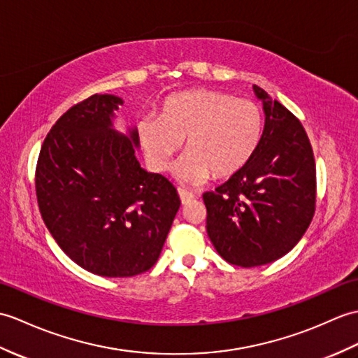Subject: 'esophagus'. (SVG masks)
<instances>
[{"label": "esophagus", "mask_w": 358, "mask_h": 358, "mask_svg": "<svg viewBox=\"0 0 358 358\" xmlns=\"http://www.w3.org/2000/svg\"><path fill=\"white\" fill-rule=\"evenodd\" d=\"M178 196H180V201L182 206L190 203L195 198V195L192 192H189V190H186V189H178Z\"/></svg>", "instance_id": "obj_1"}]
</instances>
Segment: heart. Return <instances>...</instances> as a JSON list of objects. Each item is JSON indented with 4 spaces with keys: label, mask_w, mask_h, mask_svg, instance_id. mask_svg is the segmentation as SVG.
<instances>
[{
    "label": "heart",
    "mask_w": 358,
    "mask_h": 358,
    "mask_svg": "<svg viewBox=\"0 0 358 358\" xmlns=\"http://www.w3.org/2000/svg\"><path fill=\"white\" fill-rule=\"evenodd\" d=\"M148 164L164 172L185 140L187 152L173 168L178 181L198 186L230 178L252 162L264 136V113L252 99L218 90H189L164 99L159 117L137 123Z\"/></svg>",
    "instance_id": "heart-1"
}]
</instances>
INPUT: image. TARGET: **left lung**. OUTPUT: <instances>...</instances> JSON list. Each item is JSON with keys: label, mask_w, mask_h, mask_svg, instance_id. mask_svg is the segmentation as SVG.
Wrapping results in <instances>:
<instances>
[{"label": "left lung", "mask_w": 358, "mask_h": 358, "mask_svg": "<svg viewBox=\"0 0 358 358\" xmlns=\"http://www.w3.org/2000/svg\"><path fill=\"white\" fill-rule=\"evenodd\" d=\"M253 91L265 114L261 145L243 171L203 195L213 247L244 268L285 256L315 206L314 155L302 123L262 88Z\"/></svg>", "instance_id": "left-lung-1"}]
</instances>
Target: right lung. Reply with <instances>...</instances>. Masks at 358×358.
Segmentation results:
<instances>
[{"mask_svg": "<svg viewBox=\"0 0 358 358\" xmlns=\"http://www.w3.org/2000/svg\"><path fill=\"white\" fill-rule=\"evenodd\" d=\"M123 105L94 94L50 129L36 166V196L50 234L79 267L103 278H131L159 259L180 196L137 160L136 127L114 128Z\"/></svg>", "mask_w": 358, "mask_h": 358, "instance_id": "right-lung-1", "label": "right lung"}]
</instances>
